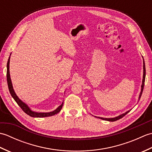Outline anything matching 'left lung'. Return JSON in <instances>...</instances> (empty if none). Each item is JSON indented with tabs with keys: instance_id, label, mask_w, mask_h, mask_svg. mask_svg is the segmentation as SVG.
Masks as SVG:
<instances>
[{
	"instance_id": "1",
	"label": "left lung",
	"mask_w": 152,
	"mask_h": 152,
	"mask_svg": "<svg viewBox=\"0 0 152 152\" xmlns=\"http://www.w3.org/2000/svg\"><path fill=\"white\" fill-rule=\"evenodd\" d=\"M143 69H144V74H143V80H142V88H141V92L140 93V96H139V99L141 97V95L142 94V91L144 89V82H145V77H146V68H145V63L144 61H143ZM130 111H127V112H125V114H123L120 115L118 116V117H115L114 118H99L100 119H102L103 120H106V121H115L116 120H118V119L122 118L124 116H125L127 113L129 112Z\"/></svg>"
}]
</instances>
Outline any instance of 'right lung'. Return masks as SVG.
Here are the masks:
<instances>
[{"label":"right lung","mask_w":152,"mask_h":152,"mask_svg":"<svg viewBox=\"0 0 152 152\" xmlns=\"http://www.w3.org/2000/svg\"><path fill=\"white\" fill-rule=\"evenodd\" d=\"M9 64H10V57H9L8 63H7V72H6V78H7V82H8V86L9 91H10V94H11L12 97L14 98V99L15 100V102H17V104L19 106H20V108L23 110V111L25 113H26L27 115L31 116V117H34V118L49 117V116H51V115H53L55 114H57V113H59L61 111V108H62V107H63V102L56 110H54L53 112H51L38 113V112H33L32 110H31L30 108L28 107V106L26 104H25L24 102H23L21 101V100L18 98V96L16 95V94L14 91V89H13V86H12V84L10 76Z\"/></svg>","instance_id":"1"}]
</instances>
